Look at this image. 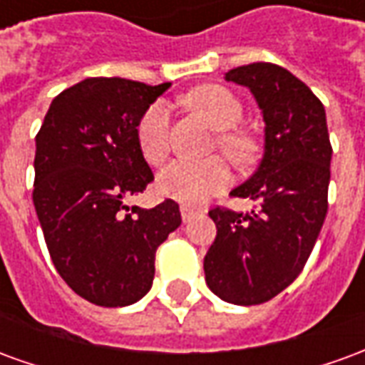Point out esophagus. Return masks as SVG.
Returning a JSON list of instances; mask_svg holds the SVG:
<instances>
[{
  "label": "esophagus",
  "instance_id": "esophagus-1",
  "mask_svg": "<svg viewBox=\"0 0 365 365\" xmlns=\"http://www.w3.org/2000/svg\"><path fill=\"white\" fill-rule=\"evenodd\" d=\"M196 214H198V212H196L195 208L187 206V204H182V206H180V216H182V220H185V222H190V220L195 218Z\"/></svg>",
  "mask_w": 365,
  "mask_h": 365
}]
</instances>
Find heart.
<instances>
[{"label": "heart", "instance_id": "b5f03b06", "mask_svg": "<svg viewBox=\"0 0 365 365\" xmlns=\"http://www.w3.org/2000/svg\"><path fill=\"white\" fill-rule=\"evenodd\" d=\"M188 104L202 115L214 129L236 128L242 120V104L226 88L204 86L188 96ZM170 112L165 102L153 104L139 123V145L149 163H161L169 155ZM220 145L230 155L244 159L250 145L244 137L236 133L220 135ZM232 180L230 165L222 157H212L206 161L177 159L161 173L159 187L167 196L182 204H202L212 195L228 187Z\"/></svg>", "mask_w": 365, "mask_h": 365}]
</instances>
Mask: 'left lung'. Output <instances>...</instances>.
<instances>
[{"label": "left lung", "mask_w": 365, "mask_h": 365, "mask_svg": "<svg viewBox=\"0 0 365 365\" xmlns=\"http://www.w3.org/2000/svg\"><path fill=\"white\" fill-rule=\"evenodd\" d=\"M226 80L253 94L265 121V143L255 173L232 190L257 208L208 212L218 232L204 273L222 301L250 307L287 289L309 259L327 218L332 147L324 106L283 66H237Z\"/></svg>", "instance_id": "obj_1"}]
</instances>
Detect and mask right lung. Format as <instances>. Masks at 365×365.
<instances>
[{
    "label": "right lung",
    "mask_w": 365,
    "mask_h": 365,
    "mask_svg": "<svg viewBox=\"0 0 365 365\" xmlns=\"http://www.w3.org/2000/svg\"><path fill=\"white\" fill-rule=\"evenodd\" d=\"M169 86L82 80L54 98L35 139L33 204L51 259L66 285L98 307L143 299L157 247L180 226L170 198L149 210L125 204L153 182L137 125Z\"/></svg>",
    "instance_id": "add662e5"
}]
</instances>
